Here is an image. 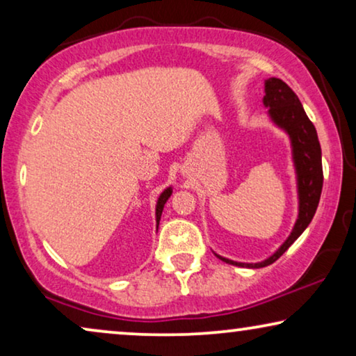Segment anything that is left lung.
<instances>
[{"label": "left lung", "mask_w": 356, "mask_h": 356, "mask_svg": "<svg viewBox=\"0 0 356 356\" xmlns=\"http://www.w3.org/2000/svg\"><path fill=\"white\" fill-rule=\"evenodd\" d=\"M264 105L269 106L272 120L280 128H284L290 134L291 145H293V160L298 175V196H300V212L293 232L286 238V241L272 254L269 259L257 262V264H243L225 257L217 256L218 259L225 261L227 264L252 267L259 269L275 262L289 248L293 245L296 238L306 230L309 222L313 220L316 209H318L321 191H323V160H321V144L316 133L314 124L311 123L308 115L305 113L303 105L293 90L282 79L270 77L266 81Z\"/></svg>", "instance_id": "obj_1"}]
</instances>
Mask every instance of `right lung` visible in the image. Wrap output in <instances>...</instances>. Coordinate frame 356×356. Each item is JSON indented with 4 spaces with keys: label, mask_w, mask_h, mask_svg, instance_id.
<instances>
[{
    "label": "right lung",
    "mask_w": 356,
    "mask_h": 356,
    "mask_svg": "<svg viewBox=\"0 0 356 356\" xmlns=\"http://www.w3.org/2000/svg\"><path fill=\"white\" fill-rule=\"evenodd\" d=\"M172 196V188H168V189H165V191L160 194V197H159V202H157V211H155V213H157V223L160 222V217H162V211H163V206H165V202H167V199Z\"/></svg>",
    "instance_id": "add662e5"
}]
</instances>
